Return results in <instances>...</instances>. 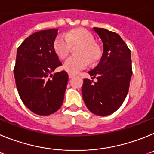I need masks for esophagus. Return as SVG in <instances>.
I'll list each match as a JSON object with an SVG mask.
<instances>
[{
  "label": "esophagus",
  "instance_id": "esophagus-1",
  "mask_svg": "<svg viewBox=\"0 0 154 154\" xmlns=\"http://www.w3.org/2000/svg\"><path fill=\"white\" fill-rule=\"evenodd\" d=\"M75 75L73 74V73H71V72H69V78H72V77H74Z\"/></svg>",
  "mask_w": 154,
  "mask_h": 154
}]
</instances>
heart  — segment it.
Instances as JSON below:
<instances>
[{"label":"heart","instance_id":"b5f03b06","mask_svg":"<svg viewBox=\"0 0 154 154\" xmlns=\"http://www.w3.org/2000/svg\"><path fill=\"white\" fill-rule=\"evenodd\" d=\"M94 38L87 30L75 28L67 34H60L56 36L52 44L53 50L60 58L67 56L71 45H79L76 48V55L70 56L65 61L63 69L71 73L78 72L82 69L96 62L99 58V50L93 44Z\"/></svg>","mask_w":154,"mask_h":154}]
</instances>
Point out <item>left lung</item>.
I'll use <instances>...</instances> for the list:
<instances>
[{
    "instance_id": "8db88e82",
    "label": "left lung",
    "mask_w": 154,
    "mask_h": 154,
    "mask_svg": "<svg viewBox=\"0 0 154 154\" xmlns=\"http://www.w3.org/2000/svg\"><path fill=\"white\" fill-rule=\"evenodd\" d=\"M103 45L102 58L96 68L89 71L92 79H85L82 98L90 112L108 116L116 112L127 96L132 71L131 51L118 34L100 28H93Z\"/></svg>"
}]
</instances>
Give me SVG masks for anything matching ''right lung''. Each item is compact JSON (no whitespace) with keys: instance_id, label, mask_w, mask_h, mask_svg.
Wrapping results in <instances>:
<instances>
[{"instance_id":"1","label":"right lung","mask_w":154,"mask_h":154,"mask_svg":"<svg viewBox=\"0 0 154 154\" xmlns=\"http://www.w3.org/2000/svg\"><path fill=\"white\" fill-rule=\"evenodd\" d=\"M57 35V28L35 32L17 50L16 86L23 103L37 115H51L63 103L69 76L65 71L51 74L62 65L52 48Z\"/></svg>"}]
</instances>
